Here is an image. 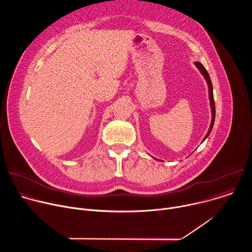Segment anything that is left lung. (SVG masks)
<instances>
[{"label": "left lung", "instance_id": "1", "mask_svg": "<svg viewBox=\"0 0 252 252\" xmlns=\"http://www.w3.org/2000/svg\"><path fill=\"white\" fill-rule=\"evenodd\" d=\"M195 65L197 66V68L201 71V74L204 76L206 82H207V85H208V89H209V98H210V105H211V113H212V120H211V124H210V127L208 129V132L206 133L204 139L209 135L212 127H213V124H214V119H215V104H214V98H213V92H212V84H211V81H210V78H209V75L206 71L205 67L198 62L195 63ZM203 139V140H204Z\"/></svg>", "mask_w": 252, "mask_h": 252}]
</instances>
